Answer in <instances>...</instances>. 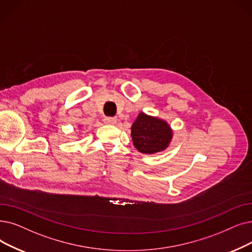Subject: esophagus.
<instances>
[{
	"label": "esophagus",
	"mask_w": 252,
	"mask_h": 252,
	"mask_svg": "<svg viewBox=\"0 0 252 252\" xmlns=\"http://www.w3.org/2000/svg\"><path fill=\"white\" fill-rule=\"evenodd\" d=\"M117 122V119L115 117H105L104 118V123L106 125H115Z\"/></svg>",
	"instance_id": "esophagus-1"
}]
</instances>
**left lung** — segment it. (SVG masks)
<instances>
[{
	"label": "left lung",
	"instance_id": "left-lung-1",
	"mask_svg": "<svg viewBox=\"0 0 252 252\" xmlns=\"http://www.w3.org/2000/svg\"><path fill=\"white\" fill-rule=\"evenodd\" d=\"M135 148L145 155L165 150L171 143L173 130L166 120L140 112L130 127Z\"/></svg>",
	"mask_w": 252,
	"mask_h": 252
}]
</instances>
